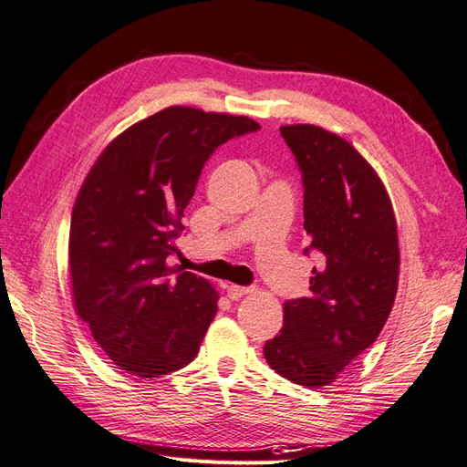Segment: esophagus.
<instances>
[{
    "label": "esophagus",
    "instance_id": "34e87169",
    "mask_svg": "<svg viewBox=\"0 0 467 467\" xmlns=\"http://www.w3.org/2000/svg\"><path fill=\"white\" fill-rule=\"evenodd\" d=\"M247 293H249L247 287H242V285H227V297H230L232 301L242 299L244 295H247Z\"/></svg>",
    "mask_w": 467,
    "mask_h": 467
}]
</instances>
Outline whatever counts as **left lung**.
<instances>
[{
    "label": "left lung",
    "mask_w": 467,
    "mask_h": 467,
    "mask_svg": "<svg viewBox=\"0 0 467 467\" xmlns=\"http://www.w3.org/2000/svg\"><path fill=\"white\" fill-rule=\"evenodd\" d=\"M303 180L311 295L283 305V328L264 347L269 367L295 384L337 380L379 338L398 289V234L380 178L352 144L313 124L281 127Z\"/></svg>",
    "instance_id": "obj_1"
}]
</instances>
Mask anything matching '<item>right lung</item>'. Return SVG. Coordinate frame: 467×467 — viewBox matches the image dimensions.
<instances>
[{
	"label": "right lung",
	"instance_id": "right-lung-1",
	"mask_svg": "<svg viewBox=\"0 0 467 467\" xmlns=\"http://www.w3.org/2000/svg\"><path fill=\"white\" fill-rule=\"evenodd\" d=\"M259 130L247 117L170 107L132 124L90 168L69 234L77 313L99 347L134 377L156 379L194 360L218 293L170 267L182 215L215 148Z\"/></svg>",
	"mask_w": 467,
	"mask_h": 467
}]
</instances>
